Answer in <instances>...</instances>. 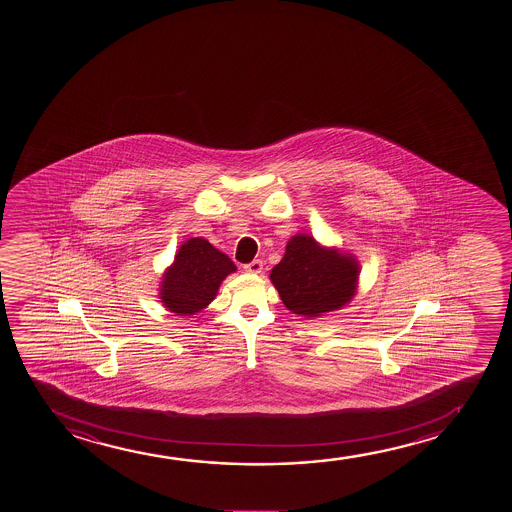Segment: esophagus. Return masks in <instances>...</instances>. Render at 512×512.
I'll use <instances>...</instances> for the list:
<instances>
[{"label": "esophagus", "instance_id": "34e87169", "mask_svg": "<svg viewBox=\"0 0 512 512\" xmlns=\"http://www.w3.org/2000/svg\"><path fill=\"white\" fill-rule=\"evenodd\" d=\"M243 267H245L246 273L259 274L262 271V260H252V262H248Z\"/></svg>", "mask_w": 512, "mask_h": 512}]
</instances>
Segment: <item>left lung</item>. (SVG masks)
I'll use <instances>...</instances> for the list:
<instances>
[{"mask_svg":"<svg viewBox=\"0 0 512 512\" xmlns=\"http://www.w3.org/2000/svg\"><path fill=\"white\" fill-rule=\"evenodd\" d=\"M357 260L327 250L306 234L288 241L287 252L271 271L281 301L295 315L320 316L343 308L355 295Z\"/></svg>","mask_w":512,"mask_h":512,"instance_id":"1","label":"left lung"}]
</instances>
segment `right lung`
Here are the masks:
<instances>
[{"instance_id": "obj_1", "label": "right lung", "mask_w": 512, "mask_h": 512, "mask_svg": "<svg viewBox=\"0 0 512 512\" xmlns=\"http://www.w3.org/2000/svg\"><path fill=\"white\" fill-rule=\"evenodd\" d=\"M234 271V262L206 239H189L180 246L175 264L164 274L162 302L178 315L199 313L215 299L225 276Z\"/></svg>"}]
</instances>
